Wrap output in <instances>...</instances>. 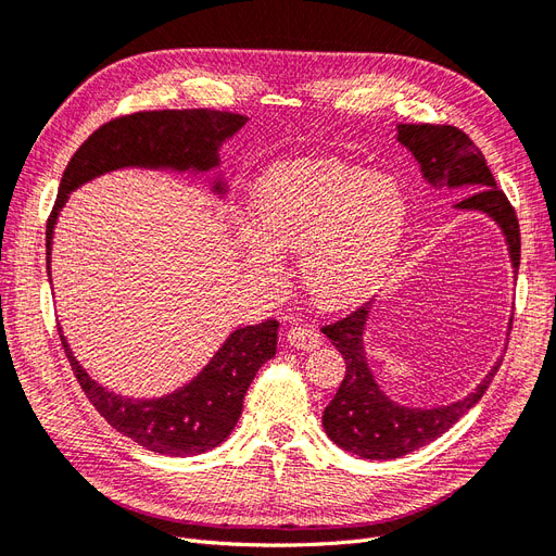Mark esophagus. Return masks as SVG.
<instances>
[{"label":"esophagus","mask_w":556,"mask_h":556,"mask_svg":"<svg viewBox=\"0 0 556 556\" xmlns=\"http://www.w3.org/2000/svg\"><path fill=\"white\" fill-rule=\"evenodd\" d=\"M288 341L290 345H294L296 350H315L323 345V336H319L315 329L311 327H292L288 331Z\"/></svg>","instance_id":"esophagus-1"}]
</instances>
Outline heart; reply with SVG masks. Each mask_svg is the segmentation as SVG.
<instances>
[{
    "label": "heart",
    "instance_id": "1",
    "mask_svg": "<svg viewBox=\"0 0 556 556\" xmlns=\"http://www.w3.org/2000/svg\"><path fill=\"white\" fill-rule=\"evenodd\" d=\"M254 233H243L248 271L280 290L277 250L299 252L301 290L319 311H345L390 274L408 223L399 182L336 157H299L266 169L250 197Z\"/></svg>",
    "mask_w": 556,
    "mask_h": 556
}]
</instances>
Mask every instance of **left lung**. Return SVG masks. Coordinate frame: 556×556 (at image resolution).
<instances>
[{
  "mask_svg": "<svg viewBox=\"0 0 556 556\" xmlns=\"http://www.w3.org/2000/svg\"><path fill=\"white\" fill-rule=\"evenodd\" d=\"M399 141L417 160L431 188H462L470 192L457 208L480 211L492 217L506 237L510 262L519 268V223L508 197L496 188V180L484 162L480 148L459 127L452 125H399ZM371 304H364L350 315L323 327V333L345 359V378L323 415L329 439L362 459H396L403 454L429 445L431 441L459 422L486 392L501 359L482 378L473 392L462 401L433 408L399 406L387 396L368 368L364 350V329ZM513 327V317H510Z\"/></svg>",
  "mask_w": 556,
  "mask_h": 556,
  "instance_id": "obj_1",
  "label": "left lung"
}]
</instances>
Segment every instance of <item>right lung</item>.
<instances>
[{
	"mask_svg": "<svg viewBox=\"0 0 556 556\" xmlns=\"http://www.w3.org/2000/svg\"><path fill=\"white\" fill-rule=\"evenodd\" d=\"M245 121L248 117L229 111L166 109L115 117L92 131L66 164L53 213L48 217V278L53 229L60 208L66 197L83 182L115 169H125V166L206 174L220 164L217 150L245 125ZM213 192H227L220 178L213 182ZM60 341L83 392L115 431L150 452L188 457V454L217 447L237 427L250 382L255 380L262 364L276 355L278 323L266 319V323L231 331L197 378L160 399H129L109 392L78 364L62 329Z\"/></svg>",
	"mask_w": 556,
	"mask_h": 556,
	"instance_id": "right-lung-1",
	"label": "right lung"
}]
</instances>
